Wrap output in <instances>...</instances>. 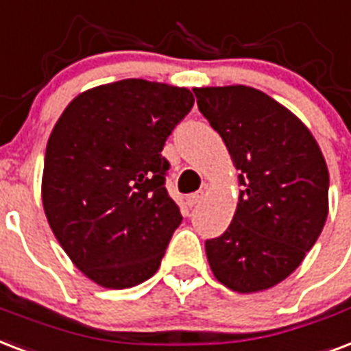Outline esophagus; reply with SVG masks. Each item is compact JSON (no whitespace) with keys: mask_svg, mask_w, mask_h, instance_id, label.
<instances>
[{"mask_svg":"<svg viewBox=\"0 0 351 351\" xmlns=\"http://www.w3.org/2000/svg\"><path fill=\"white\" fill-rule=\"evenodd\" d=\"M201 199H203V192H195V194H190L186 197V203H189V206H195L199 205Z\"/></svg>","mask_w":351,"mask_h":351,"instance_id":"esophagus-1","label":"esophagus"}]
</instances>
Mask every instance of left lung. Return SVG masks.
<instances>
[{
    "label": "left lung",
    "mask_w": 351,
    "mask_h": 351,
    "mask_svg": "<svg viewBox=\"0 0 351 351\" xmlns=\"http://www.w3.org/2000/svg\"><path fill=\"white\" fill-rule=\"evenodd\" d=\"M194 95L241 184L229 229L205 241L210 269L232 291L269 289L302 263L322 232L330 189L322 152L291 111L258 89L195 88Z\"/></svg>",
    "instance_id": "obj_1"
}]
</instances>
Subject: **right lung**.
Masks as SVG:
<instances>
[{"label":"right lung","instance_id":"1","mask_svg":"<svg viewBox=\"0 0 351 351\" xmlns=\"http://www.w3.org/2000/svg\"><path fill=\"white\" fill-rule=\"evenodd\" d=\"M186 88L128 78L78 95L45 150L42 201L60 245L88 278L126 289L156 274L181 223L162 148L189 115Z\"/></svg>","mask_w":351,"mask_h":351}]
</instances>
